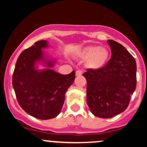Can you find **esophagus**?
<instances>
[{"label":"esophagus","mask_w":147,"mask_h":147,"mask_svg":"<svg viewBox=\"0 0 147 147\" xmlns=\"http://www.w3.org/2000/svg\"><path fill=\"white\" fill-rule=\"evenodd\" d=\"M82 75V71L80 69H78L76 71V76H81Z\"/></svg>","instance_id":"obj_1"}]
</instances>
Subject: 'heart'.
Returning <instances> with one entry per match:
<instances>
[{"instance_id":"heart-1","label":"heart","mask_w":147,"mask_h":147,"mask_svg":"<svg viewBox=\"0 0 147 147\" xmlns=\"http://www.w3.org/2000/svg\"><path fill=\"white\" fill-rule=\"evenodd\" d=\"M79 57L83 60H87V67L93 70H97L106 65L109 57V53L105 48L100 45L89 46L79 53Z\"/></svg>"}]
</instances>
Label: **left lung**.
I'll list each match as a JSON object with an SVG mask.
<instances>
[{
    "label": "left lung",
    "instance_id": "left-lung-1",
    "mask_svg": "<svg viewBox=\"0 0 147 147\" xmlns=\"http://www.w3.org/2000/svg\"><path fill=\"white\" fill-rule=\"evenodd\" d=\"M112 57L97 70L88 69L87 102L92 113L100 118H111L124 112L137 86L135 59L123 45L108 40Z\"/></svg>",
    "mask_w": 147,
    "mask_h": 147
}]
</instances>
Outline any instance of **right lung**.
I'll return each instance as SVG.
<instances>
[{"label": "right lung", "mask_w": 147, "mask_h": 147, "mask_svg": "<svg viewBox=\"0 0 147 147\" xmlns=\"http://www.w3.org/2000/svg\"><path fill=\"white\" fill-rule=\"evenodd\" d=\"M47 47V41L42 40L22 52L13 75V87L20 106L30 116L44 120L60 114L65 93L75 78L74 70L62 75L52 69L56 60L47 57L42 50ZM39 63L46 68L38 69Z\"/></svg>", "instance_id": "right-lung-1"}]
</instances>
